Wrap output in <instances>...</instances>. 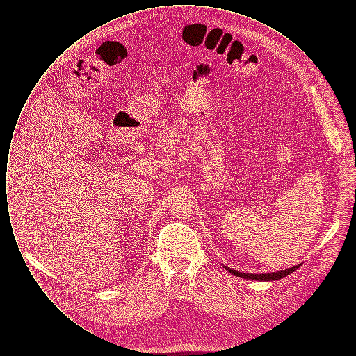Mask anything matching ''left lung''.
Masks as SVG:
<instances>
[{
    "mask_svg": "<svg viewBox=\"0 0 356 356\" xmlns=\"http://www.w3.org/2000/svg\"><path fill=\"white\" fill-rule=\"evenodd\" d=\"M298 267H299V266H296V267H291V268H288V270H283V271L273 272V273H244V272L235 271V270H232V268H227V271L231 272L232 275L238 276V277L252 279V280H263V282H266V280H279V279H282V277H286V276L289 275V273H292L295 270H298Z\"/></svg>",
    "mask_w": 356,
    "mask_h": 356,
    "instance_id": "left-lung-1",
    "label": "left lung"
}]
</instances>
